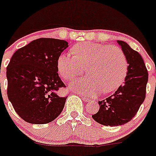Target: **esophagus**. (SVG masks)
Instances as JSON below:
<instances>
[{"label": "esophagus", "instance_id": "34e87169", "mask_svg": "<svg viewBox=\"0 0 156 156\" xmlns=\"http://www.w3.org/2000/svg\"><path fill=\"white\" fill-rule=\"evenodd\" d=\"M82 99L84 100V101H86V102L90 101V99H89V98H87V97H84V96H83V97H82Z\"/></svg>", "mask_w": 156, "mask_h": 156}]
</instances>
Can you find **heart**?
I'll return each mask as SVG.
<instances>
[{"mask_svg": "<svg viewBox=\"0 0 156 156\" xmlns=\"http://www.w3.org/2000/svg\"><path fill=\"white\" fill-rule=\"evenodd\" d=\"M74 55L63 53L57 61L58 72L66 80L80 76L87 68L88 76L75 80L72 88L88 96L112 93L125 80L128 63L122 50L116 46L97 43H79L73 47Z\"/></svg>", "mask_w": 156, "mask_h": 156, "instance_id": "b5f03b06", "label": "heart"}]
</instances>
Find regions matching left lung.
<instances>
[{
  "label": "left lung",
  "instance_id": "obj_1",
  "mask_svg": "<svg viewBox=\"0 0 156 156\" xmlns=\"http://www.w3.org/2000/svg\"><path fill=\"white\" fill-rule=\"evenodd\" d=\"M128 63L125 83L105 100L98 101L100 109L92 117L104 126L124 125L131 120L146 98L148 72L143 58L126 42L118 40Z\"/></svg>",
  "mask_w": 156,
  "mask_h": 156
}]
</instances>
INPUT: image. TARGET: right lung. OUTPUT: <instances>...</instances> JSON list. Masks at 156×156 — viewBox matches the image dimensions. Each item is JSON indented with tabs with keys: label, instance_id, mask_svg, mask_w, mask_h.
Instances as JSON below:
<instances>
[{
	"label": "right lung",
	"instance_id": "add662e5",
	"mask_svg": "<svg viewBox=\"0 0 156 156\" xmlns=\"http://www.w3.org/2000/svg\"><path fill=\"white\" fill-rule=\"evenodd\" d=\"M68 43L42 38L16 51L7 66V95L16 113L31 124H47L63 110L67 97L58 76L57 61Z\"/></svg>",
	"mask_w": 156,
	"mask_h": 156
}]
</instances>
